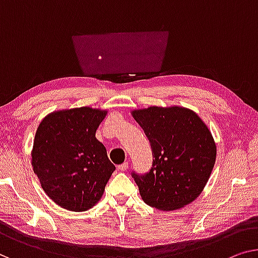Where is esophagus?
<instances>
[{
	"mask_svg": "<svg viewBox=\"0 0 258 258\" xmlns=\"http://www.w3.org/2000/svg\"><path fill=\"white\" fill-rule=\"evenodd\" d=\"M127 169H128L127 162H124L122 164H120V166H118V170H120V171H125V170H127Z\"/></svg>",
	"mask_w": 258,
	"mask_h": 258,
	"instance_id": "1",
	"label": "esophagus"
}]
</instances>
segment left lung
<instances>
[{
    "instance_id": "8db88e82",
    "label": "left lung",
    "mask_w": 258,
    "mask_h": 258,
    "mask_svg": "<svg viewBox=\"0 0 258 258\" xmlns=\"http://www.w3.org/2000/svg\"><path fill=\"white\" fill-rule=\"evenodd\" d=\"M132 116L151 142L153 164L146 174L132 172L147 205L174 211L202 194L213 170L217 146L197 113L180 106H151Z\"/></svg>"
}]
</instances>
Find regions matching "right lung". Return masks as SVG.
Masks as SVG:
<instances>
[{
    "label": "right lung",
    "mask_w": 258,
    "mask_h": 258,
    "mask_svg": "<svg viewBox=\"0 0 258 258\" xmlns=\"http://www.w3.org/2000/svg\"><path fill=\"white\" fill-rule=\"evenodd\" d=\"M106 111L83 106L56 111L38 126L32 167L46 195L63 209L81 212L101 199L116 167L96 139Z\"/></svg>",
    "instance_id": "1"
}]
</instances>
